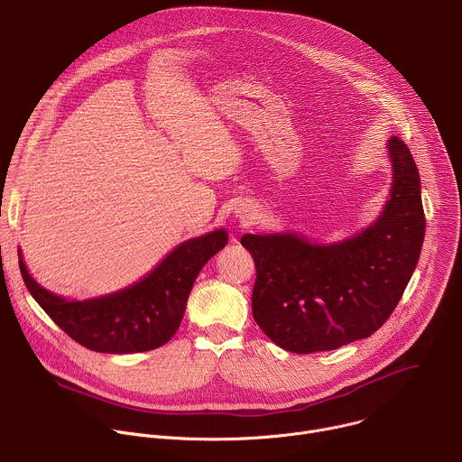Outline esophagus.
I'll list each match as a JSON object with an SVG mask.
<instances>
[{
    "mask_svg": "<svg viewBox=\"0 0 462 462\" xmlns=\"http://www.w3.org/2000/svg\"><path fill=\"white\" fill-rule=\"evenodd\" d=\"M245 219H246V221H248V223H250V221H252V219H254V217H252V216H246V217H245Z\"/></svg>",
    "mask_w": 462,
    "mask_h": 462,
    "instance_id": "obj_1",
    "label": "esophagus"
}]
</instances>
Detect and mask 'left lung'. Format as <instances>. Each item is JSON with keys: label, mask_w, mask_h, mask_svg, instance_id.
I'll return each mask as SVG.
<instances>
[{"label": "left lung", "mask_w": 462, "mask_h": 462, "mask_svg": "<svg viewBox=\"0 0 462 462\" xmlns=\"http://www.w3.org/2000/svg\"><path fill=\"white\" fill-rule=\"evenodd\" d=\"M393 188L382 217L340 245L294 234L241 237L255 265L252 314L276 346L298 355L371 337L399 305L424 241L420 179L410 148L389 141Z\"/></svg>", "instance_id": "8db88e82"}]
</instances>
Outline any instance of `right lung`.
<instances>
[{
  "label": "right lung",
  "instance_id": "right-lung-1",
  "mask_svg": "<svg viewBox=\"0 0 462 462\" xmlns=\"http://www.w3.org/2000/svg\"><path fill=\"white\" fill-rule=\"evenodd\" d=\"M226 241L225 230L186 241L137 285L86 301L51 294L29 276L22 259L20 271L38 305L75 342L97 353H143L175 335L197 274Z\"/></svg>",
  "mask_w": 462,
  "mask_h": 462
}]
</instances>
